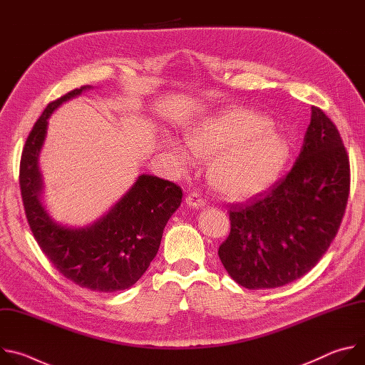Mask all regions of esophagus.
<instances>
[{"label": "esophagus", "mask_w": 365, "mask_h": 365, "mask_svg": "<svg viewBox=\"0 0 365 365\" xmlns=\"http://www.w3.org/2000/svg\"><path fill=\"white\" fill-rule=\"evenodd\" d=\"M186 205H189L190 207H193V210H200V207L205 206V200L200 197L199 193L196 192H192L186 196Z\"/></svg>", "instance_id": "obj_1"}]
</instances>
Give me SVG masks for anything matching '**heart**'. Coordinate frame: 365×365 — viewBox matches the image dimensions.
Segmentation results:
<instances>
[{"instance_id": "obj_1", "label": "heart", "mask_w": 365, "mask_h": 365, "mask_svg": "<svg viewBox=\"0 0 365 365\" xmlns=\"http://www.w3.org/2000/svg\"><path fill=\"white\" fill-rule=\"evenodd\" d=\"M193 158L210 159L211 186L225 199H245L279 180L290 159L289 138L272 123L251 111L234 110L207 120L186 134ZM183 163L187 155L178 151Z\"/></svg>"}]
</instances>
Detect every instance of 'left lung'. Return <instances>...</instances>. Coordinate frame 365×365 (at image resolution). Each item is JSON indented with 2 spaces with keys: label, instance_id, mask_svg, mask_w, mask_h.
Here are the masks:
<instances>
[{
  "label": "left lung",
  "instance_id": "8db88e82",
  "mask_svg": "<svg viewBox=\"0 0 365 365\" xmlns=\"http://www.w3.org/2000/svg\"><path fill=\"white\" fill-rule=\"evenodd\" d=\"M349 159L336 125L318 107L290 172L273 187L230 210L231 231L218 255L242 287L284 286L314 269L342 222Z\"/></svg>",
  "mask_w": 365,
  "mask_h": 365
}]
</instances>
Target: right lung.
<instances>
[{
	"label": "right lung",
	"instance_id": "1",
	"mask_svg": "<svg viewBox=\"0 0 365 365\" xmlns=\"http://www.w3.org/2000/svg\"><path fill=\"white\" fill-rule=\"evenodd\" d=\"M86 88H76L46 107L23 147L19 180L27 222L50 263L75 284L110 293L131 287L145 273L183 193L170 180L141 175L130 192L93 225L72 230L51 221L40 202L41 178L37 168L47 118L63 101Z\"/></svg>",
	"mask_w": 365,
	"mask_h": 365
}]
</instances>
